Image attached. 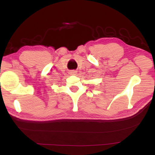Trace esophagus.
<instances>
[{
    "mask_svg": "<svg viewBox=\"0 0 155 155\" xmlns=\"http://www.w3.org/2000/svg\"><path fill=\"white\" fill-rule=\"evenodd\" d=\"M70 73H71V74H75L76 72L75 71H71V72H70Z\"/></svg>",
    "mask_w": 155,
    "mask_h": 155,
    "instance_id": "1",
    "label": "esophagus"
}]
</instances>
